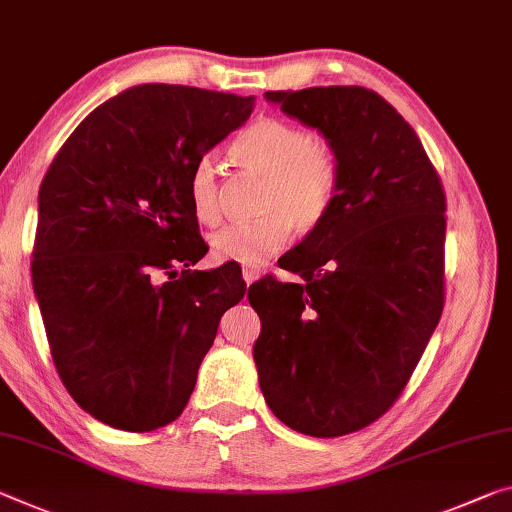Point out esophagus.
Instances as JSON below:
<instances>
[{
    "mask_svg": "<svg viewBox=\"0 0 512 512\" xmlns=\"http://www.w3.org/2000/svg\"><path fill=\"white\" fill-rule=\"evenodd\" d=\"M241 278L246 280V285H250V282H255L259 278V269H253V266H243Z\"/></svg>",
    "mask_w": 512,
    "mask_h": 512,
    "instance_id": "1",
    "label": "esophagus"
}]
</instances>
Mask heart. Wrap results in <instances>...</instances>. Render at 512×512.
I'll return each instance as SVG.
<instances>
[{
	"instance_id": "obj_1",
	"label": "heart",
	"mask_w": 512,
	"mask_h": 512,
	"mask_svg": "<svg viewBox=\"0 0 512 512\" xmlns=\"http://www.w3.org/2000/svg\"><path fill=\"white\" fill-rule=\"evenodd\" d=\"M241 168L264 177L255 221L234 223L209 239L218 262L257 266L285 246L289 230L310 234L326 221L337 198L339 161L328 139L285 118H257L230 145ZM189 198L200 223L221 218L218 170L200 159L191 170Z\"/></svg>"
}]
</instances>
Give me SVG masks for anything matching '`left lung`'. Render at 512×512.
<instances>
[{
    "mask_svg": "<svg viewBox=\"0 0 512 512\" xmlns=\"http://www.w3.org/2000/svg\"><path fill=\"white\" fill-rule=\"evenodd\" d=\"M264 97L332 143L339 186L323 225L282 257L305 285L266 275L248 289L259 387L294 431L348 435L392 408L442 316L444 189L415 129L369 88Z\"/></svg>",
    "mask_w": 512,
    "mask_h": 512,
    "instance_id": "8db88e82",
    "label": "left lung"
}]
</instances>
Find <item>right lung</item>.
Masks as SVG:
<instances>
[{"label":"right lung","mask_w":512,"mask_h":512,"mask_svg":"<svg viewBox=\"0 0 512 512\" xmlns=\"http://www.w3.org/2000/svg\"><path fill=\"white\" fill-rule=\"evenodd\" d=\"M253 104L134 86L88 113L43 177L34 291L63 385L102 424L148 433L180 417L218 321L246 294L223 266L189 269L207 253L189 180Z\"/></svg>","instance_id":"right-lung-1"}]
</instances>
